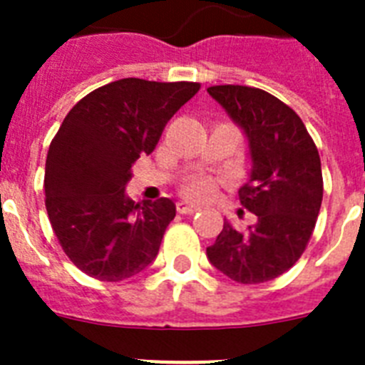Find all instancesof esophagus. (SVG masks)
<instances>
[{
  "label": "esophagus",
  "mask_w": 365,
  "mask_h": 365,
  "mask_svg": "<svg viewBox=\"0 0 365 365\" xmlns=\"http://www.w3.org/2000/svg\"><path fill=\"white\" fill-rule=\"evenodd\" d=\"M197 210H200V207H195V205L188 203V201H179L177 203V212L179 215H194Z\"/></svg>",
  "instance_id": "esophagus-1"
}]
</instances>
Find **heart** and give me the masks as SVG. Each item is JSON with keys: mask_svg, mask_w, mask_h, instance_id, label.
<instances>
[{"mask_svg": "<svg viewBox=\"0 0 365 365\" xmlns=\"http://www.w3.org/2000/svg\"><path fill=\"white\" fill-rule=\"evenodd\" d=\"M216 182L210 177L205 175H195L192 179H188L182 185V195L190 197V200L195 201H203L209 200L210 195L215 194Z\"/></svg>", "mask_w": 365, "mask_h": 365, "instance_id": "b5f03b06", "label": "heart"}]
</instances>
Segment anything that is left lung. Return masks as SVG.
<instances>
[{
    "mask_svg": "<svg viewBox=\"0 0 365 365\" xmlns=\"http://www.w3.org/2000/svg\"><path fill=\"white\" fill-rule=\"evenodd\" d=\"M248 138L252 175L239 190L255 224L239 230L224 222L207 257L237 284H263L287 272L308 246L323 201L319 150L293 108L248 86H212Z\"/></svg>",
    "mask_w": 365,
    "mask_h": 365,
    "instance_id": "obj_1",
    "label": "left lung"
}]
</instances>
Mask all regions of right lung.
Returning a JSON list of instances; mask_svg holds the SVG:
<instances>
[{
    "label": "right lung",
    "instance_id": "add662e5",
    "mask_svg": "<svg viewBox=\"0 0 365 365\" xmlns=\"http://www.w3.org/2000/svg\"><path fill=\"white\" fill-rule=\"evenodd\" d=\"M200 87L111 81L83 96L53 135L44 171L48 218L63 252L87 276L121 282L155 261L175 203L135 205L125 186L132 164L155 150L164 126Z\"/></svg>",
    "mask_w": 365,
    "mask_h": 365
}]
</instances>
